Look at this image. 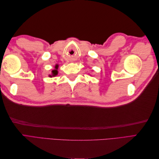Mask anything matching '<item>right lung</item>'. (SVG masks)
Returning <instances> with one entry per match:
<instances>
[{
  "label": "right lung",
  "mask_w": 159,
  "mask_h": 159,
  "mask_svg": "<svg viewBox=\"0 0 159 159\" xmlns=\"http://www.w3.org/2000/svg\"><path fill=\"white\" fill-rule=\"evenodd\" d=\"M57 68H58V66L57 65H56V67H55V68H56V70H53L52 71V75H50V77H52V76H55V75H56L57 74Z\"/></svg>",
  "instance_id": "obj_1"
}]
</instances>
